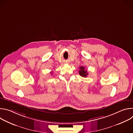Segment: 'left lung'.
<instances>
[{"instance_id":"8db88e82","label":"left lung","mask_w":133,"mask_h":133,"mask_svg":"<svg viewBox=\"0 0 133 133\" xmlns=\"http://www.w3.org/2000/svg\"><path fill=\"white\" fill-rule=\"evenodd\" d=\"M79 74L82 77H86L88 75L87 70L85 69V67L83 66H81L79 67Z\"/></svg>"}]
</instances>
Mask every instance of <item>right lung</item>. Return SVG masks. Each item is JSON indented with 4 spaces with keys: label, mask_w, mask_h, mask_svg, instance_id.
Wrapping results in <instances>:
<instances>
[{
    "label": "right lung",
    "mask_w": 133,
    "mask_h": 133,
    "mask_svg": "<svg viewBox=\"0 0 133 133\" xmlns=\"http://www.w3.org/2000/svg\"><path fill=\"white\" fill-rule=\"evenodd\" d=\"M51 74L52 75V71H51Z\"/></svg>",
    "instance_id": "add662e5"
}]
</instances>
